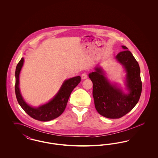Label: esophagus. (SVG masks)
<instances>
[{"label": "esophagus", "mask_w": 158, "mask_h": 158, "mask_svg": "<svg viewBox=\"0 0 158 158\" xmlns=\"http://www.w3.org/2000/svg\"><path fill=\"white\" fill-rule=\"evenodd\" d=\"M81 77H82V79H86L87 78V77H88V75H87V74L86 73H83L82 74V76H81Z\"/></svg>", "instance_id": "1"}]
</instances>
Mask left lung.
<instances>
[{"mask_svg": "<svg viewBox=\"0 0 158 158\" xmlns=\"http://www.w3.org/2000/svg\"><path fill=\"white\" fill-rule=\"evenodd\" d=\"M115 59L125 69L128 94H124L105 76L102 68L97 66L95 72L89 74L93 83V97L98 113L108 118H120L129 113L137 104L142 93V83L138 62L124 45Z\"/></svg>", "mask_w": 158, "mask_h": 158, "instance_id": "obj_1", "label": "left lung"}]
</instances>
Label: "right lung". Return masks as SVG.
<instances>
[{"label": "right lung", "mask_w": 158, "mask_h": 158, "mask_svg": "<svg viewBox=\"0 0 158 158\" xmlns=\"http://www.w3.org/2000/svg\"><path fill=\"white\" fill-rule=\"evenodd\" d=\"M23 61V58H22L18 63L15 70V94L19 104L25 113L37 120L48 121L59 117L66 108L68 99L72 90L81 82V77L78 76L65 81L57 94L48 103L37 108L32 107L25 102L19 88V73Z\"/></svg>", "instance_id": "obj_1"}]
</instances>
